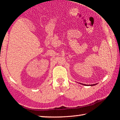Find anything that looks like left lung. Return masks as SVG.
I'll return each mask as SVG.
<instances>
[{
    "label": "left lung",
    "mask_w": 120,
    "mask_h": 120,
    "mask_svg": "<svg viewBox=\"0 0 120 120\" xmlns=\"http://www.w3.org/2000/svg\"><path fill=\"white\" fill-rule=\"evenodd\" d=\"M82 84L85 85V86H94V85H96V84H93V85H86V84Z\"/></svg>",
    "instance_id": "1"
}]
</instances>
